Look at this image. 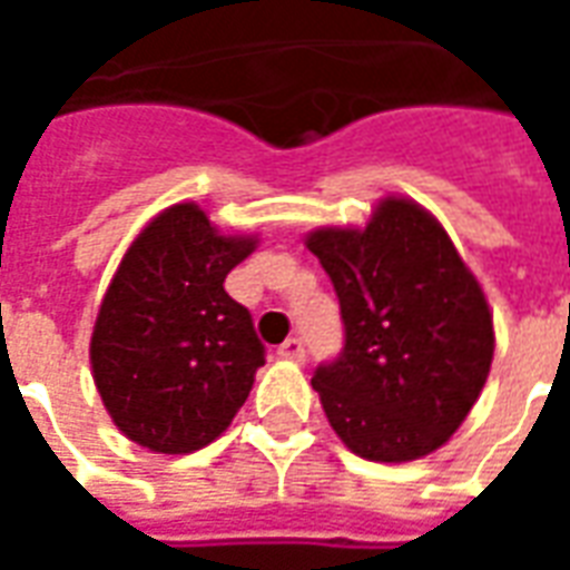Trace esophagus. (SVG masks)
I'll return each instance as SVG.
<instances>
[{
    "instance_id": "esophagus-1",
    "label": "esophagus",
    "mask_w": 570,
    "mask_h": 570,
    "mask_svg": "<svg viewBox=\"0 0 570 570\" xmlns=\"http://www.w3.org/2000/svg\"><path fill=\"white\" fill-rule=\"evenodd\" d=\"M277 354L284 360H296V363H302V360H305V342H302L298 335H293V338H286L284 345L277 347Z\"/></svg>"
}]
</instances>
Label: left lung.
Here are the masks:
<instances>
[{
  "label": "left lung",
  "mask_w": 570,
  "mask_h": 570,
  "mask_svg": "<svg viewBox=\"0 0 570 570\" xmlns=\"http://www.w3.org/2000/svg\"><path fill=\"white\" fill-rule=\"evenodd\" d=\"M305 244L345 323V351L311 379L338 440L382 464L436 452L494 357L489 302L452 237L415 200L384 198L366 228H317Z\"/></svg>",
  "instance_id": "obj_1"
}]
</instances>
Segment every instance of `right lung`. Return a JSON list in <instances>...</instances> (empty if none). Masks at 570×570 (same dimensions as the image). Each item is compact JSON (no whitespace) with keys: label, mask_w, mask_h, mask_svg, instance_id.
Here are the masks:
<instances>
[{"label":"right lung","mask_w":570,"mask_h":570,"mask_svg":"<svg viewBox=\"0 0 570 570\" xmlns=\"http://www.w3.org/2000/svg\"><path fill=\"white\" fill-rule=\"evenodd\" d=\"M253 249V235H219L198 204H174L125 253L94 323L91 370L116 428L142 449L198 452L249 396L265 345L223 284Z\"/></svg>","instance_id":"1"}]
</instances>
